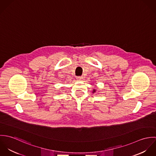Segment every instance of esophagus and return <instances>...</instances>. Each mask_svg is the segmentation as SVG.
<instances>
[{
	"label": "esophagus",
	"mask_w": 156,
	"mask_h": 156,
	"mask_svg": "<svg viewBox=\"0 0 156 156\" xmlns=\"http://www.w3.org/2000/svg\"><path fill=\"white\" fill-rule=\"evenodd\" d=\"M77 79L79 80H82L83 77V76H78V77H77Z\"/></svg>",
	"instance_id": "obj_1"
}]
</instances>
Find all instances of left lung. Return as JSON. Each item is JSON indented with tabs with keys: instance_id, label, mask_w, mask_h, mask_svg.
I'll list each match as a JSON object with an SVG mask.
<instances>
[{
	"instance_id": "1",
	"label": "left lung",
	"mask_w": 156,
	"mask_h": 156,
	"mask_svg": "<svg viewBox=\"0 0 156 156\" xmlns=\"http://www.w3.org/2000/svg\"><path fill=\"white\" fill-rule=\"evenodd\" d=\"M94 92H95V89L94 90Z\"/></svg>"
}]
</instances>
